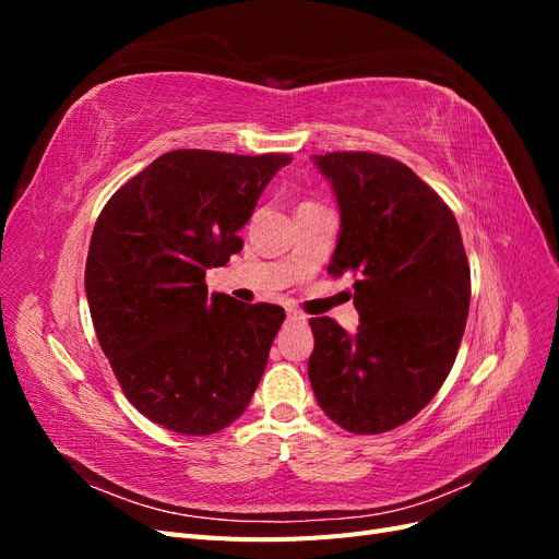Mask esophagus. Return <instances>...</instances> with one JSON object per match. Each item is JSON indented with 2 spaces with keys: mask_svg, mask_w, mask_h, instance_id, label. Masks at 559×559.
<instances>
[{
  "mask_svg": "<svg viewBox=\"0 0 559 559\" xmlns=\"http://www.w3.org/2000/svg\"><path fill=\"white\" fill-rule=\"evenodd\" d=\"M289 321H294V324H308V317L298 310H289Z\"/></svg>",
  "mask_w": 559,
  "mask_h": 559,
  "instance_id": "1",
  "label": "esophagus"
}]
</instances>
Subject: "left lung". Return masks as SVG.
Returning a JSON list of instances; mask_svg holds the SVG:
<instances>
[{"instance_id": "obj_1", "label": "left lung", "mask_w": 559, "mask_h": 559, "mask_svg": "<svg viewBox=\"0 0 559 559\" xmlns=\"http://www.w3.org/2000/svg\"><path fill=\"white\" fill-rule=\"evenodd\" d=\"M341 207L329 273L354 282L357 333L310 319L308 376L317 403L352 433L413 419L460 349L471 270L456 218L408 165L368 151L312 156Z\"/></svg>"}]
</instances>
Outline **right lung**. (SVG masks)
<instances>
[{"label":"right lung","mask_w":559,"mask_h":559,"mask_svg":"<svg viewBox=\"0 0 559 559\" xmlns=\"http://www.w3.org/2000/svg\"><path fill=\"white\" fill-rule=\"evenodd\" d=\"M289 163L286 154L170 151L97 216L86 261L97 341L128 401L165 429L222 431L257 392L286 314L210 296L205 275L242 249L238 230Z\"/></svg>","instance_id":"add662e5"}]
</instances>
